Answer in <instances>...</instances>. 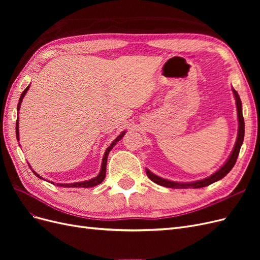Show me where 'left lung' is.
Returning a JSON list of instances; mask_svg holds the SVG:
<instances>
[{
	"label": "left lung",
	"mask_w": 260,
	"mask_h": 260,
	"mask_svg": "<svg viewBox=\"0 0 260 260\" xmlns=\"http://www.w3.org/2000/svg\"><path fill=\"white\" fill-rule=\"evenodd\" d=\"M234 98H235V103H237V111H238V120H239V131H238V138H237V142H235V145L233 147V151L231 153V155L229 156V158L224 162L223 166L218 169L214 175H211L208 178H205L203 180H199V181H194V182H175V181H170L167 179L160 178L158 176L154 175L153 172L149 171L148 169H146V175L147 177L151 179L153 182L166 186V187H171V188H200V187H204L207 186L211 183L216 182V181L222 179L223 177H225L228 174H229L230 170L233 168V166L237 162L238 156L240 153V148L242 146L243 140H244V131H245V125H244V118H243V114H242V102L241 99L239 96L238 92L235 91L234 89H232Z\"/></svg>",
	"instance_id": "left-lung-1"
}]
</instances>
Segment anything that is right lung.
Listing matches in <instances>:
<instances>
[{"label":"right lung","mask_w":260,"mask_h":260,"mask_svg":"<svg viewBox=\"0 0 260 260\" xmlns=\"http://www.w3.org/2000/svg\"><path fill=\"white\" fill-rule=\"evenodd\" d=\"M29 86H30V84L27 86V88L23 90V92L21 93V95H20V99H19V103H18V105H17V112H19V108H20V104H21V102H22V99H23V96L26 95V93H27V91L29 90ZM18 128H19V122H18V118H17V121H16V137H17V140H19V130H18ZM125 135V131H122L119 136H118L114 141H113V143L109 145L107 148H106V151H105V153H104V156H103V160H102V166H101V171H100V174L95 177V178H93V179H90V180H88V181H83V182H75V183H56V185H58V186H64V187H92V186H95V185H98V184H100L102 181H103L104 179H105V175H106V165H107V156H108V154H109V152L112 151V148L116 145V143L117 142H119V141L122 139V137ZM32 172L34 174L38 177V178H40V179H43L42 177H40L39 176L37 172H35L34 170H32ZM51 183H53L54 184V182H51Z\"/></svg>","instance_id":"1"}]
</instances>
